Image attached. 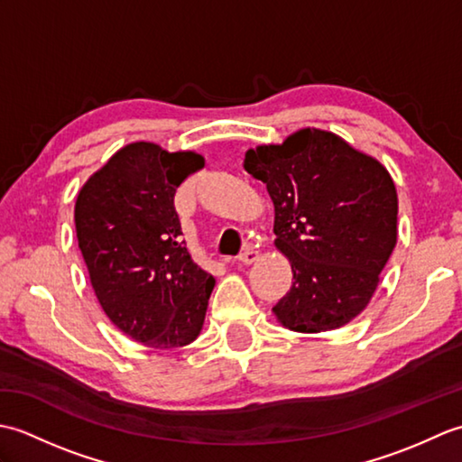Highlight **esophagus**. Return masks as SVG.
<instances>
[{
  "label": "esophagus",
  "instance_id": "esophagus-1",
  "mask_svg": "<svg viewBox=\"0 0 462 462\" xmlns=\"http://www.w3.org/2000/svg\"><path fill=\"white\" fill-rule=\"evenodd\" d=\"M258 260H260V254H258V250H254V248L244 250L238 256V262L244 263V266H252V263H256Z\"/></svg>",
  "mask_w": 462,
  "mask_h": 462
}]
</instances>
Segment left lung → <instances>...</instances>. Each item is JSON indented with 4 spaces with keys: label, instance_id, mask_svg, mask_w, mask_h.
Returning a JSON list of instances; mask_svg holds the SVG:
<instances>
[{
    "label": "left lung",
    "instance_id": "1",
    "mask_svg": "<svg viewBox=\"0 0 462 462\" xmlns=\"http://www.w3.org/2000/svg\"><path fill=\"white\" fill-rule=\"evenodd\" d=\"M244 171L266 184L273 246L293 273L290 291L272 308L278 323L298 333L347 326L369 306L397 246V189L389 171L316 126L248 149Z\"/></svg>",
    "mask_w": 462,
    "mask_h": 462
}]
</instances>
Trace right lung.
<instances>
[{
	"label": "right lung",
	"mask_w": 462,
	"mask_h": 462,
	"mask_svg": "<svg viewBox=\"0 0 462 462\" xmlns=\"http://www.w3.org/2000/svg\"><path fill=\"white\" fill-rule=\"evenodd\" d=\"M204 169L194 151L125 144L81 186L75 232L103 311L125 336L154 349L200 336L216 280L180 242L176 189Z\"/></svg>",
	"instance_id": "obj_1"
}]
</instances>
